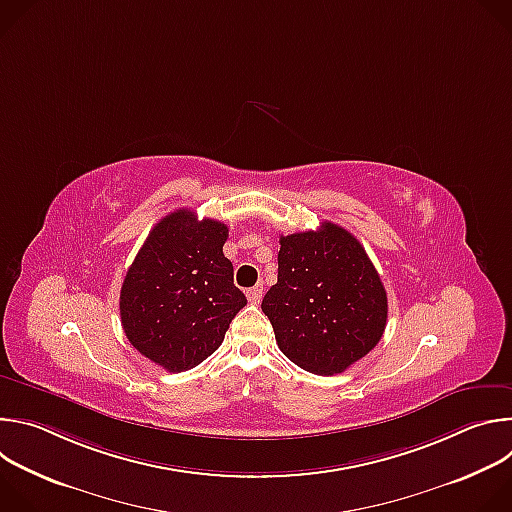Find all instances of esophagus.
Wrapping results in <instances>:
<instances>
[{"instance_id": "obj_1", "label": "esophagus", "mask_w": 512, "mask_h": 512, "mask_svg": "<svg viewBox=\"0 0 512 512\" xmlns=\"http://www.w3.org/2000/svg\"><path fill=\"white\" fill-rule=\"evenodd\" d=\"M261 298H263V285H261V283H257L255 287L247 289V300H249L251 304H259Z\"/></svg>"}]
</instances>
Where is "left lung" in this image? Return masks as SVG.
I'll return each mask as SVG.
<instances>
[{"label": "left lung", "instance_id": "left-lung-1", "mask_svg": "<svg viewBox=\"0 0 512 512\" xmlns=\"http://www.w3.org/2000/svg\"><path fill=\"white\" fill-rule=\"evenodd\" d=\"M277 283L261 310L279 350L314 375L367 356L387 326V291L367 251L334 223L279 239Z\"/></svg>", "mask_w": 512, "mask_h": 512}]
</instances>
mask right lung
Masks as SVG:
<instances>
[{
  "instance_id": "right-lung-1",
  "label": "right lung",
  "mask_w": 512,
  "mask_h": 512,
  "mask_svg": "<svg viewBox=\"0 0 512 512\" xmlns=\"http://www.w3.org/2000/svg\"><path fill=\"white\" fill-rule=\"evenodd\" d=\"M227 225L180 208L150 231L121 285L127 340L168 373L194 369L247 306L223 245Z\"/></svg>"
}]
</instances>
